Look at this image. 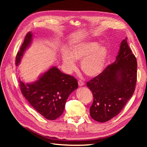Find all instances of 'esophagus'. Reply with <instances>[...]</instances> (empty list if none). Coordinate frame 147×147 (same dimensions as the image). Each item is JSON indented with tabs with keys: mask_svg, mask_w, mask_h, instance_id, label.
Masks as SVG:
<instances>
[{
	"mask_svg": "<svg viewBox=\"0 0 147 147\" xmlns=\"http://www.w3.org/2000/svg\"><path fill=\"white\" fill-rule=\"evenodd\" d=\"M78 83L79 86H84V82H83L82 80H78Z\"/></svg>",
	"mask_w": 147,
	"mask_h": 147,
	"instance_id": "1",
	"label": "esophagus"
}]
</instances>
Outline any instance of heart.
<instances>
[{"label":"heart","mask_w":147,"mask_h":147,"mask_svg":"<svg viewBox=\"0 0 147 147\" xmlns=\"http://www.w3.org/2000/svg\"><path fill=\"white\" fill-rule=\"evenodd\" d=\"M109 56L105 46H99L96 42H80L72 44L68 51L61 53V58L67 69L72 72L76 69L75 60L82 61L81 68L87 76L95 77L103 71Z\"/></svg>","instance_id":"heart-1"}]
</instances>
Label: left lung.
<instances>
[{
	"instance_id": "1",
	"label": "left lung",
	"mask_w": 147,
	"mask_h": 147,
	"mask_svg": "<svg viewBox=\"0 0 147 147\" xmlns=\"http://www.w3.org/2000/svg\"><path fill=\"white\" fill-rule=\"evenodd\" d=\"M137 67L136 58L126 38L114 63L87 82L94 97L90 109L92 119L104 123L119 113L134 92Z\"/></svg>"
}]
</instances>
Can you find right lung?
Segmentation results:
<instances>
[{
	"instance_id": "obj_1",
	"label": "right lung",
	"mask_w": 147,
	"mask_h": 147,
	"mask_svg": "<svg viewBox=\"0 0 147 147\" xmlns=\"http://www.w3.org/2000/svg\"><path fill=\"white\" fill-rule=\"evenodd\" d=\"M32 41V34L29 32L16 55L15 63L17 66ZM19 83L22 94L30 105L50 120L56 119L63 114L69 95L78 88L76 79L61 72L55 66L40 75L34 82L25 83L20 78Z\"/></svg>"
}]
</instances>
